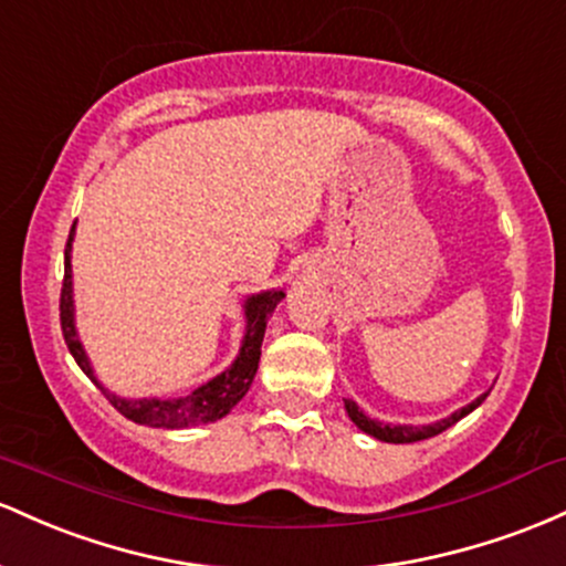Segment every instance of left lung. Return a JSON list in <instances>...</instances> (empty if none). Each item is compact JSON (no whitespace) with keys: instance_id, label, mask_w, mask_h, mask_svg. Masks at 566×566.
<instances>
[{"instance_id":"1","label":"left lung","mask_w":566,"mask_h":566,"mask_svg":"<svg viewBox=\"0 0 566 566\" xmlns=\"http://www.w3.org/2000/svg\"><path fill=\"white\" fill-rule=\"evenodd\" d=\"M484 396L475 398L473 403L462 406V409H457L454 415H449L447 420H438V422H430V424H390V422H379V420H371V417L364 415V411L358 409V403L355 401H345V409L347 415H350V420L358 424L360 430L368 436H374L377 441H385V443H415V441H424V438H433L438 433H443L447 428H452L454 422H460L462 417L471 415L473 409H479L481 403H484Z\"/></svg>"}]
</instances>
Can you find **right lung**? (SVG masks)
Here are the masks:
<instances>
[{"instance_id": "right-lung-1", "label": "right lung", "mask_w": 566, "mask_h": 566, "mask_svg": "<svg viewBox=\"0 0 566 566\" xmlns=\"http://www.w3.org/2000/svg\"><path fill=\"white\" fill-rule=\"evenodd\" d=\"M72 240H74V227L66 240V270H63V289H61V332H63V339H66L69 353H72L74 360H77V366L93 379L95 387L109 398L114 409L138 424H149V428H168V430L216 422L221 420V417L230 415L234 406L240 403V398L249 392L253 377H256L259 358H262L266 317L275 313V307L285 296L283 291H275V289L262 291V294H253L245 300L243 304L245 336L243 342H240V353L238 358L232 360V366L224 368L219 377L208 379V382L200 385L198 390H192L189 396H181V398H119L98 382L91 360H87L85 347H82L77 336V326H74Z\"/></svg>"}]
</instances>
